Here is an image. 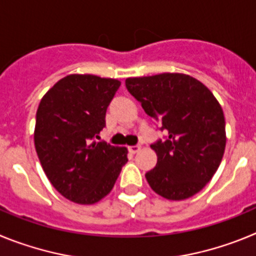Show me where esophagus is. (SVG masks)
<instances>
[{
	"label": "esophagus",
	"mask_w": 256,
	"mask_h": 256,
	"mask_svg": "<svg viewBox=\"0 0 256 256\" xmlns=\"http://www.w3.org/2000/svg\"><path fill=\"white\" fill-rule=\"evenodd\" d=\"M128 150H130V152L136 154L141 150V146H140V144H136V146H130V148H128Z\"/></svg>",
	"instance_id": "34e87169"
}]
</instances>
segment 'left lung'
I'll return each instance as SVG.
<instances>
[{
    "label": "left lung",
    "mask_w": 256,
    "mask_h": 256,
    "mask_svg": "<svg viewBox=\"0 0 256 256\" xmlns=\"http://www.w3.org/2000/svg\"><path fill=\"white\" fill-rule=\"evenodd\" d=\"M126 87L168 132L165 141L151 144L158 162L146 173L150 187L173 201L196 195L216 174L224 154L220 104L206 86L182 73L126 78Z\"/></svg>",
    "instance_id": "8db88e82"
}]
</instances>
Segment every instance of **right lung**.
Returning <instances> with one entry per match:
<instances>
[{
  "mask_svg": "<svg viewBox=\"0 0 256 256\" xmlns=\"http://www.w3.org/2000/svg\"><path fill=\"white\" fill-rule=\"evenodd\" d=\"M120 80L70 74L46 92L36 115L34 146L51 184L76 204L92 205L110 194L126 148L94 141L105 126Z\"/></svg>",
  "mask_w": 256,
  "mask_h": 256,
  "instance_id": "1",
  "label": "right lung"
}]
</instances>
